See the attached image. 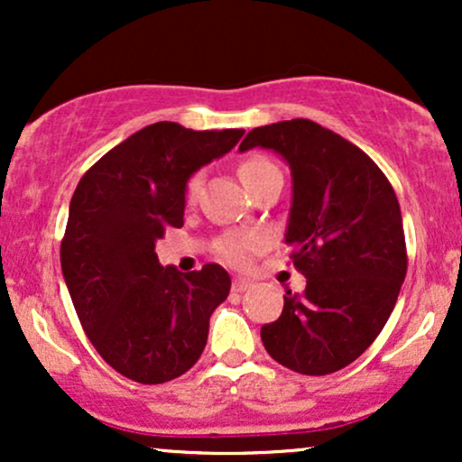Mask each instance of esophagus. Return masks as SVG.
<instances>
[{"label":"esophagus","instance_id":"obj_1","mask_svg":"<svg viewBox=\"0 0 462 462\" xmlns=\"http://www.w3.org/2000/svg\"><path fill=\"white\" fill-rule=\"evenodd\" d=\"M249 286H252V282H249V280H245V278L232 280V291H235V293H243V291H247Z\"/></svg>","mask_w":462,"mask_h":462}]
</instances>
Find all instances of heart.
I'll list each match as a JSON object with an SVG mask.
<instances>
[{"mask_svg": "<svg viewBox=\"0 0 462 462\" xmlns=\"http://www.w3.org/2000/svg\"><path fill=\"white\" fill-rule=\"evenodd\" d=\"M272 173H280V169L275 167L272 161H267V158L263 156L247 158V161H243L241 167H238V176H241L247 190L256 187L258 182H263V180L272 176ZM199 187H201V176L199 173H193V176L187 180V187H184V199H187L189 204H193V201L198 199ZM264 243H267V238H264L263 232L241 230V232H232V235H227L224 241L219 243L217 252H219V256L230 264H245L252 261V256H256V254L261 252Z\"/></svg>", "mask_w": 462, "mask_h": 462, "instance_id": "obj_1", "label": "heart"}]
</instances>
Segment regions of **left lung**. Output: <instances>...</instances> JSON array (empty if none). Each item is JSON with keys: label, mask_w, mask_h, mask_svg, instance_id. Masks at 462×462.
<instances>
[{"label": "left lung", "mask_w": 462, "mask_h": 462, "mask_svg": "<svg viewBox=\"0 0 462 462\" xmlns=\"http://www.w3.org/2000/svg\"><path fill=\"white\" fill-rule=\"evenodd\" d=\"M273 150L293 178L286 243L306 278L261 328L269 356L304 375L347 367L393 312L408 256L395 190L363 150L310 119L254 128L238 150Z\"/></svg>", "instance_id": "8db88e82"}]
</instances>
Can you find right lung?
I'll list each match as a JSON object with an SVG mask.
<instances>
[{"label": "right lung", "instance_id": "right-lung-1", "mask_svg": "<svg viewBox=\"0 0 462 462\" xmlns=\"http://www.w3.org/2000/svg\"><path fill=\"white\" fill-rule=\"evenodd\" d=\"M245 130L147 125L84 173L60 243L62 275L99 356L125 378L162 384L198 363L208 321L230 293V275L162 267L156 241L184 224V187L221 158Z\"/></svg>", "mask_w": 462, "mask_h": 462}]
</instances>
